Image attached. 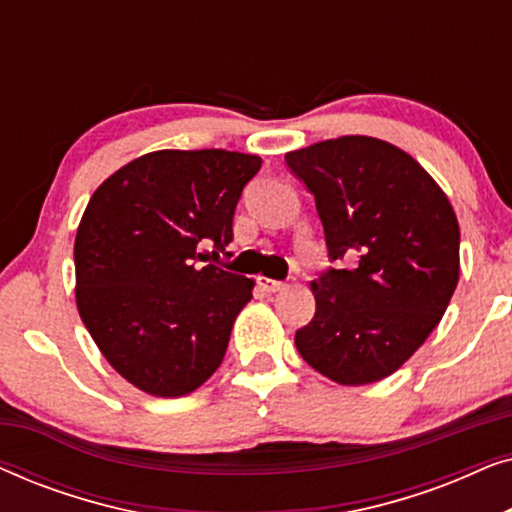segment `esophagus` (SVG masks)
Here are the masks:
<instances>
[{
	"label": "esophagus",
	"mask_w": 512,
	"mask_h": 512,
	"mask_svg": "<svg viewBox=\"0 0 512 512\" xmlns=\"http://www.w3.org/2000/svg\"><path fill=\"white\" fill-rule=\"evenodd\" d=\"M258 286H261V289L268 291V293H277V291H282L286 284L277 282V279H270V277H258Z\"/></svg>",
	"instance_id": "esophagus-1"
}]
</instances>
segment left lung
I'll use <instances>...</instances> for the list:
<instances>
[{
	"label": "left lung",
	"mask_w": 512,
	"mask_h": 512,
	"mask_svg": "<svg viewBox=\"0 0 512 512\" xmlns=\"http://www.w3.org/2000/svg\"><path fill=\"white\" fill-rule=\"evenodd\" d=\"M314 195L328 268L312 282L317 312L296 331L303 359L328 380H384L429 338L459 282L457 214L415 158L347 135L286 153Z\"/></svg>",
	"instance_id": "8db88e82"
}]
</instances>
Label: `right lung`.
<instances>
[{
  "instance_id": "obj_1",
  "label": "right lung",
  "mask_w": 512,
  "mask_h": 512,
  "mask_svg": "<svg viewBox=\"0 0 512 512\" xmlns=\"http://www.w3.org/2000/svg\"><path fill=\"white\" fill-rule=\"evenodd\" d=\"M263 160L251 153L153 151L90 198L74 242L76 307L118 375L177 398L221 366L254 279L205 263L230 256L233 216Z\"/></svg>"
}]
</instances>
